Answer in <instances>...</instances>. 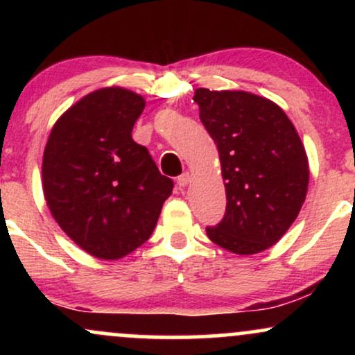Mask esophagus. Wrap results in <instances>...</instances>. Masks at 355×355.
I'll return each mask as SVG.
<instances>
[{
  "label": "esophagus",
  "instance_id": "obj_1",
  "mask_svg": "<svg viewBox=\"0 0 355 355\" xmlns=\"http://www.w3.org/2000/svg\"><path fill=\"white\" fill-rule=\"evenodd\" d=\"M177 183L182 187V189H185V187H189V183H190V173H189V172L182 173L180 177L177 178Z\"/></svg>",
  "mask_w": 355,
  "mask_h": 355
}]
</instances>
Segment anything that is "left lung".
I'll list each match as a JSON object with an SVG mask.
<instances>
[{"instance_id":"obj_1","label":"left lung","mask_w":355,"mask_h":355,"mask_svg":"<svg viewBox=\"0 0 355 355\" xmlns=\"http://www.w3.org/2000/svg\"><path fill=\"white\" fill-rule=\"evenodd\" d=\"M200 120L218 150L227 210L207 235L237 255L275 245L302 209L309 158L291 118L266 96L195 89Z\"/></svg>"}]
</instances>
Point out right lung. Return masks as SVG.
I'll return each mask as SVG.
<instances>
[{
  "mask_svg": "<svg viewBox=\"0 0 355 355\" xmlns=\"http://www.w3.org/2000/svg\"><path fill=\"white\" fill-rule=\"evenodd\" d=\"M145 105L132 89H95L56 120L44 146L51 217L95 259L120 260L144 245L172 195L173 182L132 138Z\"/></svg>",
  "mask_w": 355,
  "mask_h": 355,
  "instance_id": "obj_1",
  "label": "right lung"
}]
</instances>
